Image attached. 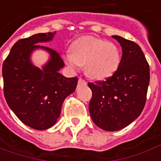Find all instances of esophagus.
Wrapping results in <instances>:
<instances>
[{"instance_id":"esophagus-1","label":"esophagus","mask_w":161,"mask_h":161,"mask_svg":"<svg viewBox=\"0 0 161 161\" xmlns=\"http://www.w3.org/2000/svg\"><path fill=\"white\" fill-rule=\"evenodd\" d=\"M78 84L79 85H86L87 82H86V80H84L82 78H79Z\"/></svg>"}]
</instances>
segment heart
Segmentation results:
<instances>
[{"label": "heart", "mask_w": 161, "mask_h": 161, "mask_svg": "<svg viewBox=\"0 0 161 161\" xmlns=\"http://www.w3.org/2000/svg\"><path fill=\"white\" fill-rule=\"evenodd\" d=\"M66 60L73 68L85 66V72L89 77L103 80L118 69L121 54L114 43L86 36L72 44L71 53L66 54Z\"/></svg>", "instance_id": "b5f03b06"}]
</instances>
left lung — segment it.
<instances>
[{"mask_svg": "<svg viewBox=\"0 0 161 161\" xmlns=\"http://www.w3.org/2000/svg\"><path fill=\"white\" fill-rule=\"evenodd\" d=\"M112 37L122 46L120 66L104 80L88 82L92 120L107 131L125 128L141 114L150 81L149 65L139 45L122 36Z\"/></svg>", "mask_w": 161, "mask_h": 161, "instance_id": "left-lung-1", "label": "left lung"}]
</instances>
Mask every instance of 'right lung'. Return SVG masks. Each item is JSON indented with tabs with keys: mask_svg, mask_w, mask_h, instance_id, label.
<instances>
[{
	"mask_svg": "<svg viewBox=\"0 0 161 161\" xmlns=\"http://www.w3.org/2000/svg\"><path fill=\"white\" fill-rule=\"evenodd\" d=\"M54 33H39L18 40L2 65L3 93L8 105L24 125L46 130L59 117L66 96L77 86L78 78H66L58 70L65 66L53 49L36 45L53 39ZM45 48L51 59L43 70L34 67L29 55L35 48Z\"/></svg>",
	"mask_w": 161,
	"mask_h": 161,
	"instance_id": "add662e5",
	"label": "right lung"
}]
</instances>
